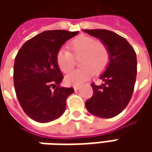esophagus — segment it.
I'll return each instance as SVG.
<instances>
[{
    "label": "esophagus",
    "mask_w": 152,
    "mask_h": 152,
    "mask_svg": "<svg viewBox=\"0 0 152 152\" xmlns=\"http://www.w3.org/2000/svg\"><path fill=\"white\" fill-rule=\"evenodd\" d=\"M79 88H80L79 86H76V85H75V86H73V89H74V91H79Z\"/></svg>",
    "instance_id": "esophagus-1"
}]
</instances>
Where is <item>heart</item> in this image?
Masks as SVG:
<instances>
[{
	"label": "heart",
	"instance_id": "heart-1",
	"mask_svg": "<svg viewBox=\"0 0 152 152\" xmlns=\"http://www.w3.org/2000/svg\"><path fill=\"white\" fill-rule=\"evenodd\" d=\"M69 50L61 49L56 54V62L61 72L67 73L79 58V69L70 71L65 76V82L70 85H81L91 79L94 73H101L107 67L110 53L107 45L100 40L87 35H79L67 45Z\"/></svg>",
	"mask_w": 152,
	"mask_h": 152
}]
</instances>
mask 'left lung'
I'll return each instance as SVG.
<instances>
[{"instance_id": "obj_1", "label": "left lung", "mask_w": 152, "mask_h": 152, "mask_svg": "<svg viewBox=\"0 0 152 152\" xmlns=\"http://www.w3.org/2000/svg\"><path fill=\"white\" fill-rule=\"evenodd\" d=\"M107 45L110 61L100 79L102 85L91 84L93 96L85 102L86 109L100 118H111L119 114L131 99L136 74V53L124 37L107 29H85Z\"/></svg>"}]
</instances>
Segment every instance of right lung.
I'll list each match as a JSON object with an SVG mask.
<instances>
[{
  "mask_svg": "<svg viewBox=\"0 0 152 152\" xmlns=\"http://www.w3.org/2000/svg\"><path fill=\"white\" fill-rule=\"evenodd\" d=\"M78 31L48 30L28 39L15 57L13 82L24 113L39 123L58 118L65 112L73 88L59 86L63 75L56 62L61 45Z\"/></svg>",
  "mask_w": 152,
  "mask_h": 152,
  "instance_id": "right-lung-1",
  "label": "right lung"
}]
</instances>
